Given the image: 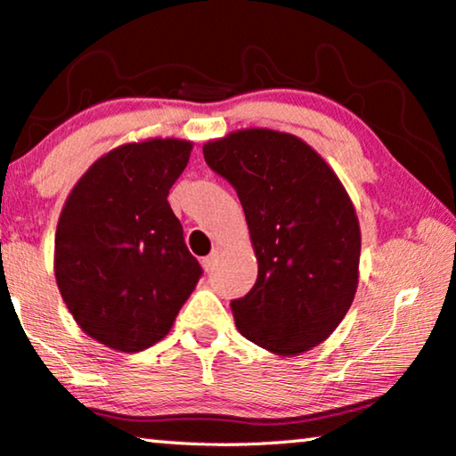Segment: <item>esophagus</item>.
I'll list each match as a JSON object with an SVG mask.
<instances>
[{
    "label": "esophagus",
    "mask_w": 456,
    "mask_h": 456,
    "mask_svg": "<svg viewBox=\"0 0 456 456\" xmlns=\"http://www.w3.org/2000/svg\"><path fill=\"white\" fill-rule=\"evenodd\" d=\"M217 256H219V249H215V251L211 253V256L203 257V261H200V264H203V269H205V272H211L213 265H215V261H217Z\"/></svg>",
    "instance_id": "1"
}]
</instances>
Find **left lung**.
Wrapping results in <instances>:
<instances>
[{
    "mask_svg": "<svg viewBox=\"0 0 456 456\" xmlns=\"http://www.w3.org/2000/svg\"><path fill=\"white\" fill-rule=\"evenodd\" d=\"M207 165L241 200L259 273L231 302L241 334L277 356L331 336L360 277L356 209L326 160L296 134L243 128L203 144Z\"/></svg>",
    "mask_w": 456,
    "mask_h": 456,
    "instance_id": "left-lung-1",
    "label": "left lung"
}]
</instances>
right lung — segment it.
<instances>
[{
  "mask_svg": "<svg viewBox=\"0 0 456 456\" xmlns=\"http://www.w3.org/2000/svg\"><path fill=\"white\" fill-rule=\"evenodd\" d=\"M191 151L183 138L120 144L90 165L60 213L58 289L84 334L108 348L160 342L203 273L167 200Z\"/></svg>",
  "mask_w": 456,
  "mask_h": 456,
  "instance_id": "obj_1",
  "label": "right lung"
}]
</instances>
